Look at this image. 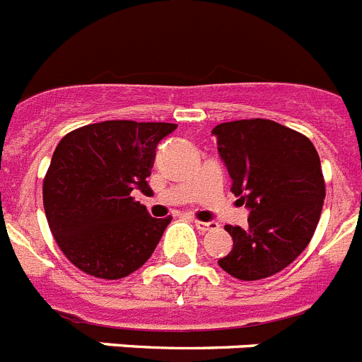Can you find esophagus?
<instances>
[{
    "mask_svg": "<svg viewBox=\"0 0 362 362\" xmlns=\"http://www.w3.org/2000/svg\"><path fill=\"white\" fill-rule=\"evenodd\" d=\"M196 223V227L199 228V230H203V233H206V230H216L218 228V223L216 221H194Z\"/></svg>",
    "mask_w": 362,
    "mask_h": 362,
    "instance_id": "obj_1",
    "label": "esophagus"
}]
</instances>
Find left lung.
<instances>
[{
  "instance_id": "obj_1",
  "label": "left lung",
  "mask_w": 362,
  "mask_h": 362,
  "mask_svg": "<svg viewBox=\"0 0 362 362\" xmlns=\"http://www.w3.org/2000/svg\"><path fill=\"white\" fill-rule=\"evenodd\" d=\"M230 190L251 211L247 227L227 225L233 251L219 258L238 280H260L282 271L304 251L322 212L320 157L313 143L267 119L223 122L212 129Z\"/></svg>"
}]
</instances>
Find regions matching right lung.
Listing matches in <instances>:
<instances>
[{
	"label": "right lung",
	"instance_id": "obj_1",
	"mask_svg": "<svg viewBox=\"0 0 362 362\" xmlns=\"http://www.w3.org/2000/svg\"><path fill=\"white\" fill-rule=\"evenodd\" d=\"M177 124L104 120L67 134L43 179V209L67 260L119 280L156 251L172 218H151L132 197L148 192L157 144Z\"/></svg>",
	"mask_w": 362,
	"mask_h": 362
}]
</instances>
